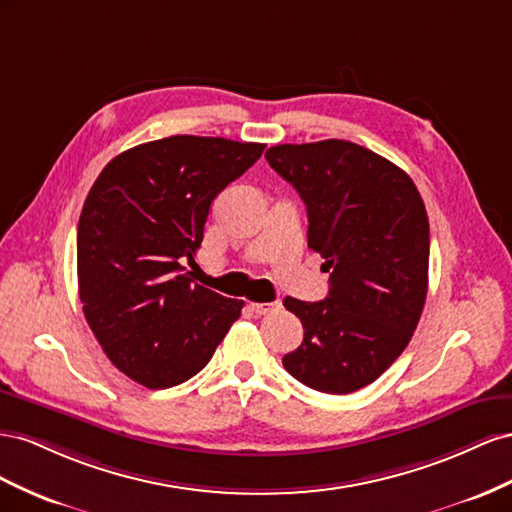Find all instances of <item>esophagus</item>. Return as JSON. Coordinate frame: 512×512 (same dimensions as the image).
Instances as JSON below:
<instances>
[{"label": "esophagus", "mask_w": 512, "mask_h": 512, "mask_svg": "<svg viewBox=\"0 0 512 512\" xmlns=\"http://www.w3.org/2000/svg\"><path fill=\"white\" fill-rule=\"evenodd\" d=\"M248 309H251L255 315H268L272 311H279L281 302L279 300H274V302H248Z\"/></svg>", "instance_id": "obj_1"}]
</instances>
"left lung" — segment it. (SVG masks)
Wrapping results in <instances>:
<instances>
[{
    "label": "left lung",
    "mask_w": 512,
    "mask_h": 512,
    "mask_svg": "<svg viewBox=\"0 0 512 512\" xmlns=\"http://www.w3.org/2000/svg\"><path fill=\"white\" fill-rule=\"evenodd\" d=\"M266 158L304 201L309 248L332 270L326 300H283L304 328L283 367L319 392L360 390L401 356L425 306V203L403 169L352 141L283 143Z\"/></svg>",
    "instance_id": "1"
}]
</instances>
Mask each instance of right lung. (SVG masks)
I'll use <instances>...</instances> for the list:
<instances>
[{
  "label": "right lung",
  "mask_w": 512,
  "mask_h": 512,
  "mask_svg": "<svg viewBox=\"0 0 512 512\" xmlns=\"http://www.w3.org/2000/svg\"><path fill=\"white\" fill-rule=\"evenodd\" d=\"M264 143L173 135L115 156L87 195L77 231L83 313L102 352L137 384L178 386L210 362L242 313L193 283L210 206L255 165Z\"/></svg>",
  "instance_id": "1"
}]
</instances>
